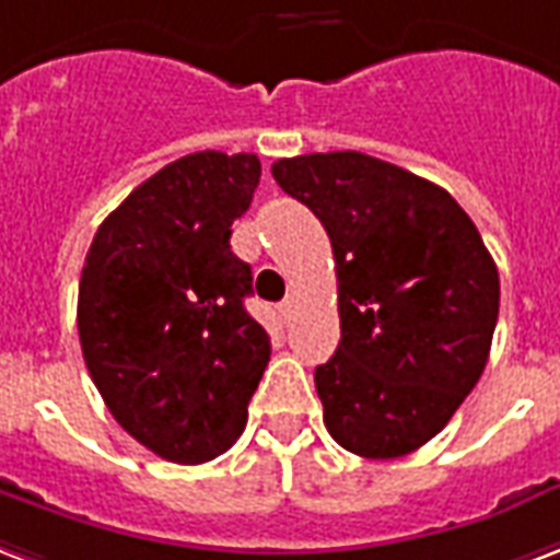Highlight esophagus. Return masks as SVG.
<instances>
[{
	"label": "esophagus",
	"instance_id": "esophagus-1",
	"mask_svg": "<svg viewBox=\"0 0 560 560\" xmlns=\"http://www.w3.org/2000/svg\"><path fill=\"white\" fill-rule=\"evenodd\" d=\"M279 314L284 317V320H291V314H293V300H284L279 305Z\"/></svg>",
	"mask_w": 560,
	"mask_h": 560
}]
</instances>
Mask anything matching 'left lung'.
<instances>
[{"instance_id":"8db88e82","label":"left lung","mask_w":560,"mask_h":560,"mask_svg":"<svg viewBox=\"0 0 560 560\" xmlns=\"http://www.w3.org/2000/svg\"><path fill=\"white\" fill-rule=\"evenodd\" d=\"M329 234L341 341L314 385L341 448L395 459L445 428L483 374L499 269L469 213L407 168L359 151L272 163Z\"/></svg>"}]
</instances>
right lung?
<instances>
[{"instance_id":"obj_1","label":"right lung","mask_w":560,"mask_h":560,"mask_svg":"<svg viewBox=\"0 0 560 560\" xmlns=\"http://www.w3.org/2000/svg\"><path fill=\"white\" fill-rule=\"evenodd\" d=\"M258 180L255 153H186L103 219L85 255L77 326L91 380L115 421L172 463L237 442L269 362L243 305L252 267L231 252Z\"/></svg>"}]
</instances>
